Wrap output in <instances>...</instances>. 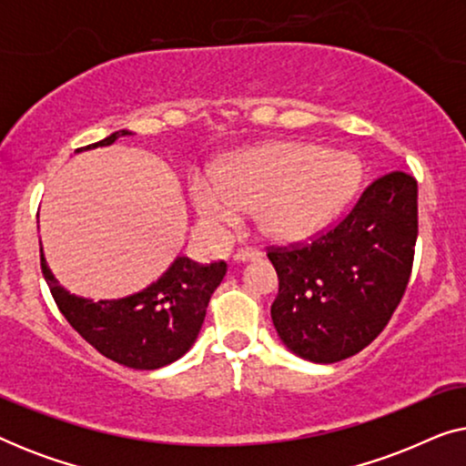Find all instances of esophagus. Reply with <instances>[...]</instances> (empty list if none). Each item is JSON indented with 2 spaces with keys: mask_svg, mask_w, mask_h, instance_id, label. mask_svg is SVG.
I'll list each match as a JSON object with an SVG mask.
<instances>
[{
  "mask_svg": "<svg viewBox=\"0 0 466 466\" xmlns=\"http://www.w3.org/2000/svg\"><path fill=\"white\" fill-rule=\"evenodd\" d=\"M258 258H260V252L252 250V248H248V250H239L233 257L235 263H248V260H258Z\"/></svg>",
  "mask_w": 466,
  "mask_h": 466,
  "instance_id": "obj_1",
  "label": "esophagus"
}]
</instances>
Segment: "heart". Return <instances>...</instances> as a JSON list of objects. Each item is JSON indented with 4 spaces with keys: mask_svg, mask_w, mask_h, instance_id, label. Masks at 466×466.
Listing matches in <instances>:
<instances>
[{
    "mask_svg": "<svg viewBox=\"0 0 466 466\" xmlns=\"http://www.w3.org/2000/svg\"><path fill=\"white\" fill-rule=\"evenodd\" d=\"M359 177V158L350 152L278 142L235 155L218 176L197 171L190 199L208 238H220L241 212L254 209L267 238L292 244L327 227L350 201Z\"/></svg>",
    "mask_w": 466,
    "mask_h": 466,
    "instance_id": "b5f03b06",
    "label": "heart"
}]
</instances>
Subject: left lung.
Here are the masks:
<instances>
[{
  "instance_id": "obj_1",
  "label": "left lung",
  "mask_w": 466,
  "mask_h": 466,
  "mask_svg": "<svg viewBox=\"0 0 466 466\" xmlns=\"http://www.w3.org/2000/svg\"><path fill=\"white\" fill-rule=\"evenodd\" d=\"M416 238L418 182L392 171L365 188L333 231L267 254L279 279L271 320L284 346L320 365L367 348L403 297Z\"/></svg>"
}]
</instances>
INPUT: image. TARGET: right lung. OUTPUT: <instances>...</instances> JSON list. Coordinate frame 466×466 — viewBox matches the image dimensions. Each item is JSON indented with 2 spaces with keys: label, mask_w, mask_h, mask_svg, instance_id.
Wrapping results in <instances>:
<instances>
[{
  "label": "right lung",
  "mask_w": 466,
  "mask_h": 466,
  "mask_svg": "<svg viewBox=\"0 0 466 466\" xmlns=\"http://www.w3.org/2000/svg\"><path fill=\"white\" fill-rule=\"evenodd\" d=\"M133 136L129 129L114 131L101 142L82 150L112 146ZM42 273L55 303L66 320L91 346L118 365L152 371L182 359L193 348L206 320L209 297L227 273V263L197 265L187 257H176L167 271L133 295L120 299H93L72 295L50 271L40 246Z\"/></svg>",
  "instance_id": "1"
}]
</instances>
